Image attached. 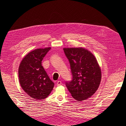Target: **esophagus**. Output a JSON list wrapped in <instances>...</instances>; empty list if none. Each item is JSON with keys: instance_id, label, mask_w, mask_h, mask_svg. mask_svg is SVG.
I'll list each match as a JSON object with an SVG mask.
<instances>
[{"instance_id": "34e87169", "label": "esophagus", "mask_w": 126, "mask_h": 126, "mask_svg": "<svg viewBox=\"0 0 126 126\" xmlns=\"http://www.w3.org/2000/svg\"><path fill=\"white\" fill-rule=\"evenodd\" d=\"M62 84V82L61 81H58L57 82V86H60Z\"/></svg>"}]
</instances>
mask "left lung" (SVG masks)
I'll list each match as a JSON object with an SVG mask.
<instances>
[{"mask_svg": "<svg viewBox=\"0 0 126 126\" xmlns=\"http://www.w3.org/2000/svg\"><path fill=\"white\" fill-rule=\"evenodd\" d=\"M70 63L72 80L66 86L75 100L82 101L91 97L99 86L101 72L94 55L83 48H63Z\"/></svg>", "mask_w": 126, "mask_h": 126, "instance_id": "obj_1", "label": "left lung"}]
</instances>
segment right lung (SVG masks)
<instances>
[{"instance_id":"right-lung-1","label":"right lung","mask_w":126,"mask_h":126,"mask_svg":"<svg viewBox=\"0 0 126 126\" xmlns=\"http://www.w3.org/2000/svg\"><path fill=\"white\" fill-rule=\"evenodd\" d=\"M51 48L37 49L27 55L18 69L21 88L35 99H44L51 92L54 83L49 78L41 65V62Z\"/></svg>"}]
</instances>
